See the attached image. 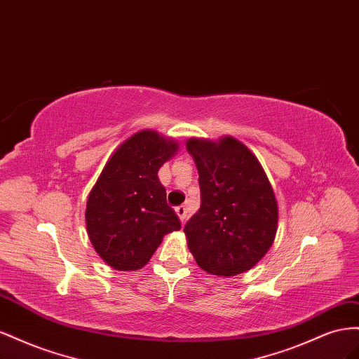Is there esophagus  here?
I'll return each instance as SVG.
<instances>
[{"label":"esophagus","instance_id":"esophagus-1","mask_svg":"<svg viewBox=\"0 0 359 359\" xmlns=\"http://www.w3.org/2000/svg\"><path fill=\"white\" fill-rule=\"evenodd\" d=\"M174 210H176L177 217H179V219H180L182 224L187 221V208H185V206H177Z\"/></svg>","mask_w":359,"mask_h":359}]
</instances>
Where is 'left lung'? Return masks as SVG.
<instances>
[{
	"instance_id": "obj_1",
	"label": "left lung",
	"mask_w": 359,
	"mask_h": 359,
	"mask_svg": "<svg viewBox=\"0 0 359 359\" xmlns=\"http://www.w3.org/2000/svg\"><path fill=\"white\" fill-rule=\"evenodd\" d=\"M201 204L187 222L188 247L203 271L231 276L250 271L269 251L278 206L268 176L251 150L233 137L191 138Z\"/></svg>"
}]
</instances>
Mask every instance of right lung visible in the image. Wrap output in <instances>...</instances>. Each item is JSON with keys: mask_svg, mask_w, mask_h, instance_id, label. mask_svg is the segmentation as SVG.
<instances>
[{"mask_svg": "<svg viewBox=\"0 0 359 359\" xmlns=\"http://www.w3.org/2000/svg\"><path fill=\"white\" fill-rule=\"evenodd\" d=\"M179 146L155 130H141L112 153L90 191L86 209L88 238L117 271L141 269L165 234L180 230L167 204L158 171Z\"/></svg>", "mask_w": 359, "mask_h": 359, "instance_id": "obj_1", "label": "right lung"}]
</instances>
